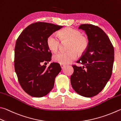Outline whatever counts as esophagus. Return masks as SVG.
Segmentation results:
<instances>
[{"label":"esophagus","mask_w":121,"mask_h":121,"mask_svg":"<svg viewBox=\"0 0 121 121\" xmlns=\"http://www.w3.org/2000/svg\"><path fill=\"white\" fill-rule=\"evenodd\" d=\"M60 66H61V68H62V69H63V68H64L65 67V65H60Z\"/></svg>","instance_id":"34e87169"}]
</instances>
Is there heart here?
Instances as JSON below:
<instances>
[{
    "instance_id": "b5f03b06",
    "label": "heart",
    "mask_w": 121,
    "mask_h": 121,
    "mask_svg": "<svg viewBox=\"0 0 121 121\" xmlns=\"http://www.w3.org/2000/svg\"><path fill=\"white\" fill-rule=\"evenodd\" d=\"M59 39L56 34H52L47 39V47L50 51L56 52L62 43L69 42L65 52H60L54 55V62L61 65H68L77 58V52L79 54L84 53L89 45V40L86 36L82 34L79 30L68 27L61 30L59 32Z\"/></svg>"
}]
</instances>
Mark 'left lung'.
Returning <instances> with one entry per match:
<instances>
[{
    "instance_id": "obj_1",
    "label": "left lung",
    "mask_w": 121,
    "mask_h": 121,
    "mask_svg": "<svg viewBox=\"0 0 121 121\" xmlns=\"http://www.w3.org/2000/svg\"><path fill=\"white\" fill-rule=\"evenodd\" d=\"M79 29L85 30L89 40L87 50L72 65L73 73L70 77L73 89L83 97L97 95L104 89L112 73L114 50L104 30L92 24H82Z\"/></svg>"
}]
</instances>
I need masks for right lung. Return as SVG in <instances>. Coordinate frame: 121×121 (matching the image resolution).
Returning a JSON list of instances; mask_svg holds the SVG:
<instances>
[{
  "label": "right lung",
  "instance_id": "obj_1",
  "mask_svg": "<svg viewBox=\"0 0 121 121\" xmlns=\"http://www.w3.org/2000/svg\"><path fill=\"white\" fill-rule=\"evenodd\" d=\"M62 27L49 23H34L25 28L17 39L15 70L21 86L32 97L47 95L61 71L58 63H51L48 67L42 63L51 60L52 53L47 44L48 38Z\"/></svg>",
  "mask_w": 121,
  "mask_h": 121
}]
</instances>
